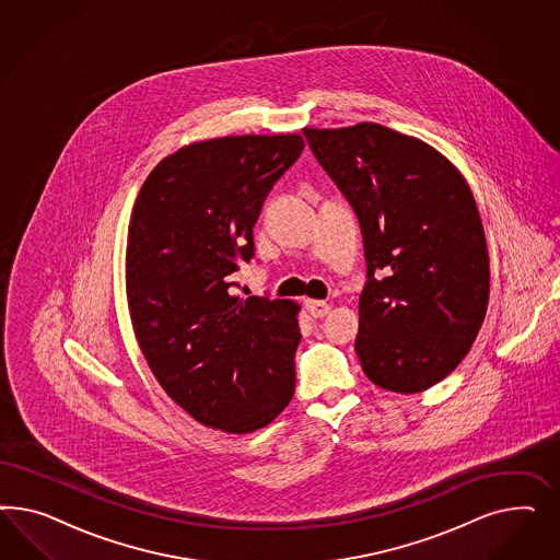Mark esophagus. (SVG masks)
Segmentation results:
<instances>
[{
  "label": "esophagus",
  "mask_w": 560,
  "mask_h": 560,
  "mask_svg": "<svg viewBox=\"0 0 560 560\" xmlns=\"http://www.w3.org/2000/svg\"><path fill=\"white\" fill-rule=\"evenodd\" d=\"M305 307H307V312L314 318H324L330 312V305L326 304V302H320V300H307Z\"/></svg>",
  "instance_id": "34e87169"
}]
</instances>
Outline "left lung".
<instances>
[{"instance_id":"8db88e82","label":"left lung","mask_w":560,"mask_h":560,"mask_svg":"<svg viewBox=\"0 0 560 560\" xmlns=\"http://www.w3.org/2000/svg\"><path fill=\"white\" fill-rule=\"evenodd\" d=\"M304 136L361 225V368L384 390H427L470 351L489 304V250L470 187L438 150L377 122Z\"/></svg>"}]
</instances>
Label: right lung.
<instances>
[{"mask_svg": "<svg viewBox=\"0 0 560 560\" xmlns=\"http://www.w3.org/2000/svg\"><path fill=\"white\" fill-rule=\"evenodd\" d=\"M300 136L220 137L164 158L137 195L127 236V300L160 386L199 423L250 433L295 390L298 310L234 295L255 256L253 228Z\"/></svg>", "mask_w": 560, "mask_h": 560, "instance_id": "obj_1", "label": "right lung"}]
</instances>
